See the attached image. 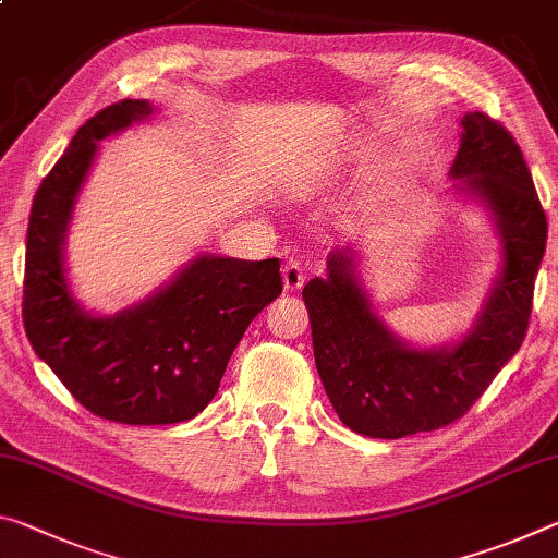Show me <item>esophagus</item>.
<instances>
[{
  "instance_id": "1",
  "label": "esophagus",
  "mask_w": 558,
  "mask_h": 558,
  "mask_svg": "<svg viewBox=\"0 0 558 558\" xmlns=\"http://www.w3.org/2000/svg\"><path fill=\"white\" fill-rule=\"evenodd\" d=\"M282 286H286L288 293H293V290H300L305 286V272H303V265L298 260H288L282 265Z\"/></svg>"
}]
</instances>
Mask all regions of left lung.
I'll return each mask as SVG.
<instances>
[{
	"label": "left lung",
	"instance_id": "8db88e82",
	"mask_svg": "<svg viewBox=\"0 0 558 558\" xmlns=\"http://www.w3.org/2000/svg\"><path fill=\"white\" fill-rule=\"evenodd\" d=\"M459 126L449 175L459 196L489 214L501 243L499 276L470 330L439 348L397 338L375 313L352 245L327 255V276L303 288L317 373L338 417L357 435L400 439L447 427L524 342L546 251V214L509 131L480 111H466Z\"/></svg>",
	"mask_w": 558,
	"mask_h": 558
}]
</instances>
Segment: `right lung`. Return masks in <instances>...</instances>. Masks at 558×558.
Instances as JSON below:
<instances>
[{"label": "right lung", "mask_w": 558, "mask_h": 558, "mask_svg": "<svg viewBox=\"0 0 558 558\" xmlns=\"http://www.w3.org/2000/svg\"><path fill=\"white\" fill-rule=\"evenodd\" d=\"M154 113L146 99H123L88 119L41 181L26 228V338L78 404L121 424H175L206 410L245 327L282 293L278 258L201 253L113 315L74 298L66 233L99 141Z\"/></svg>", "instance_id": "1"}]
</instances>
